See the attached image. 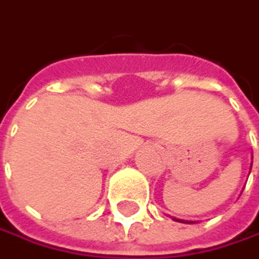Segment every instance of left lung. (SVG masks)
<instances>
[{"label": "left lung", "mask_w": 259, "mask_h": 259, "mask_svg": "<svg viewBox=\"0 0 259 259\" xmlns=\"http://www.w3.org/2000/svg\"><path fill=\"white\" fill-rule=\"evenodd\" d=\"M181 223H184V221H181Z\"/></svg>", "instance_id": "left-lung-1"}]
</instances>
